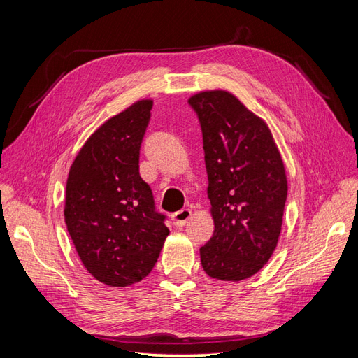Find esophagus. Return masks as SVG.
Returning <instances> with one entry per match:
<instances>
[{
	"mask_svg": "<svg viewBox=\"0 0 358 358\" xmlns=\"http://www.w3.org/2000/svg\"><path fill=\"white\" fill-rule=\"evenodd\" d=\"M191 210L189 209H180L179 212L175 213V216H173V221H175V225L176 227H183L187 224V221L191 218Z\"/></svg>",
	"mask_w": 358,
	"mask_h": 358,
	"instance_id": "1",
	"label": "esophagus"
}]
</instances>
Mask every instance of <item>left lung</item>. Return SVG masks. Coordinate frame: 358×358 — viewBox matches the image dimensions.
<instances>
[{"mask_svg": "<svg viewBox=\"0 0 358 358\" xmlns=\"http://www.w3.org/2000/svg\"><path fill=\"white\" fill-rule=\"evenodd\" d=\"M197 112L215 230L200 248L206 273L221 280L254 276L272 257L282 227L288 183L268 125L225 90L201 91Z\"/></svg>", "mask_w": 358, "mask_h": 358, "instance_id": "8db88e82", "label": "left lung"}]
</instances>
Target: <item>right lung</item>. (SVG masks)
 <instances>
[{
  "label": "right lung",
  "mask_w": 358,
  "mask_h": 358,
  "mask_svg": "<svg viewBox=\"0 0 358 358\" xmlns=\"http://www.w3.org/2000/svg\"><path fill=\"white\" fill-rule=\"evenodd\" d=\"M152 103L138 100L107 119L69 171L64 206L69 234L85 268L109 287L146 278L170 233L138 173Z\"/></svg>",
  "instance_id": "add662e5"
}]
</instances>
